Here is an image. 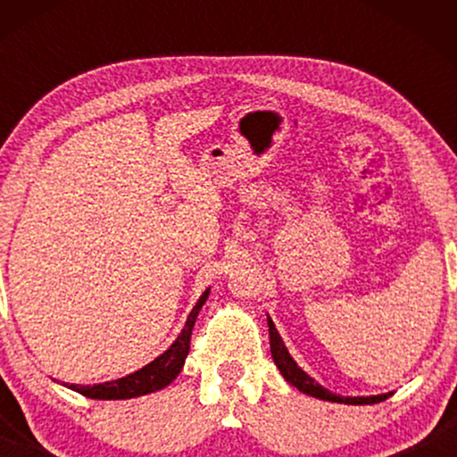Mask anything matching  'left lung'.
<instances>
[{
  "mask_svg": "<svg viewBox=\"0 0 457 457\" xmlns=\"http://www.w3.org/2000/svg\"><path fill=\"white\" fill-rule=\"evenodd\" d=\"M268 333H270V352H272V360L277 368L283 374V378L287 383L295 386L305 395L310 397H316V399H324V402H333V403H347V405H370V403H378V402H385L386 397L391 395V393H380V395H360V397H341L337 395V393L324 389L320 383H316L314 378L310 377L308 372H303L302 368L297 366V361L291 358L289 349L285 347L283 339H280L277 327H274L272 318L268 316Z\"/></svg>",
  "mask_w": 457,
  "mask_h": 457,
  "instance_id": "left-lung-1",
  "label": "left lung"
}]
</instances>
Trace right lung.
I'll use <instances>...</instances> for the list:
<instances>
[{
  "label": "right lung",
  "mask_w": 457,
  "mask_h": 457,
  "mask_svg": "<svg viewBox=\"0 0 457 457\" xmlns=\"http://www.w3.org/2000/svg\"><path fill=\"white\" fill-rule=\"evenodd\" d=\"M210 295V289L202 293V297L197 299V303L193 305V310L187 316V322L183 330H180L177 339L170 347L166 349L164 353L158 355V358L149 361L133 374H127V377L108 380V383H97V385H68L62 383L68 389L80 393V395L91 397V399H130L147 395V393L160 391L172 383L174 378L179 377V372L183 370L187 353H189V341H191V330L193 324L197 320L199 310L205 303V299Z\"/></svg>",
  "instance_id": "1"
}]
</instances>
